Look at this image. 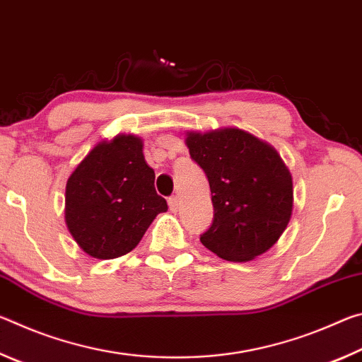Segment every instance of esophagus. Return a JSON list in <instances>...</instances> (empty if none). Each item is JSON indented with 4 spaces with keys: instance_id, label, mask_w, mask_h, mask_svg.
<instances>
[{
    "instance_id": "1",
    "label": "esophagus",
    "mask_w": 362,
    "mask_h": 362,
    "mask_svg": "<svg viewBox=\"0 0 362 362\" xmlns=\"http://www.w3.org/2000/svg\"><path fill=\"white\" fill-rule=\"evenodd\" d=\"M168 203H169V209L170 211H173V212L179 211V206H180V198H179V196H170Z\"/></svg>"
}]
</instances>
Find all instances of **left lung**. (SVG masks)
Listing matches in <instances>:
<instances>
[{
	"label": "left lung",
	"mask_w": 362,
	"mask_h": 362,
	"mask_svg": "<svg viewBox=\"0 0 362 362\" xmlns=\"http://www.w3.org/2000/svg\"><path fill=\"white\" fill-rule=\"evenodd\" d=\"M192 159L207 175L214 222L201 243L230 262H249L272 249L289 225L293 185L276 148L238 127L188 131Z\"/></svg>",
	"instance_id": "left-lung-1"
}]
</instances>
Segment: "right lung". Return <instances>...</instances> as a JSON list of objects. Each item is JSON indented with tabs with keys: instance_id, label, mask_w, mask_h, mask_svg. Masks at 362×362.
Wrapping results in <instances>:
<instances>
[{
	"instance_id": "add662e5",
	"label": "right lung",
	"mask_w": 362,
	"mask_h": 362,
	"mask_svg": "<svg viewBox=\"0 0 362 362\" xmlns=\"http://www.w3.org/2000/svg\"><path fill=\"white\" fill-rule=\"evenodd\" d=\"M166 211V199L155 189V170L145 161L142 139L134 134L102 140L66 180V228L94 259L131 252L158 214Z\"/></svg>"
}]
</instances>
